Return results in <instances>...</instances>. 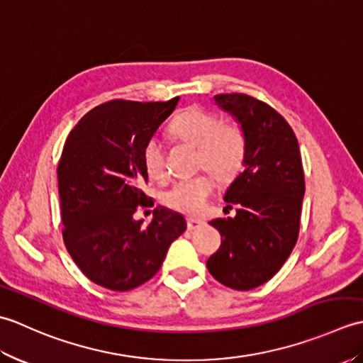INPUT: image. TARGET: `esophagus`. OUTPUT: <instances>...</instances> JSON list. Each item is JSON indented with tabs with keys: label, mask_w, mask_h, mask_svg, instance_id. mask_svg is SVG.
<instances>
[{
	"label": "esophagus",
	"mask_w": 363,
	"mask_h": 363,
	"mask_svg": "<svg viewBox=\"0 0 363 363\" xmlns=\"http://www.w3.org/2000/svg\"><path fill=\"white\" fill-rule=\"evenodd\" d=\"M201 226H203V221H201V220H198V218H187V228H189L190 230H195V229L201 228Z\"/></svg>",
	"instance_id": "34e87169"
}]
</instances>
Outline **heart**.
Segmentation results:
<instances>
[{
    "mask_svg": "<svg viewBox=\"0 0 363 363\" xmlns=\"http://www.w3.org/2000/svg\"><path fill=\"white\" fill-rule=\"evenodd\" d=\"M168 133L176 140L196 146L195 167L207 169L217 181L230 182L242 172L248 151V140L238 123L221 121L218 113L199 106H190L177 113L169 123ZM142 162L151 179H165L164 148L156 137H151L145 143ZM212 191L211 176L198 173L176 181L162 194V203L176 212L198 215L204 211Z\"/></svg>",
    "mask_w": 363,
    "mask_h": 363,
    "instance_id": "heart-1",
    "label": "heart"
}]
</instances>
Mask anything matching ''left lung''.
I'll return each mask as SVG.
<instances>
[{
    "instance_id": "8db88e82",
    "label": "left lung",
    "mask_w": 363,
    "mask_h": 363,
    "mask_svg": "<svg viewBox=\"0 0 363 363\" xmlns=\"http://www.w3.org/2000/svg\"><path fill=\"white\" fill-rule=\"evenodd\" d=\"M213 98L242 125L248 151L245 169L225 195L237 215L209 223L223 242L207 269L229 289L251 290L272 279L296 245L306 190L303 160L295 133L272 106L245 94Z\"/></svg>"
}]
</instances>
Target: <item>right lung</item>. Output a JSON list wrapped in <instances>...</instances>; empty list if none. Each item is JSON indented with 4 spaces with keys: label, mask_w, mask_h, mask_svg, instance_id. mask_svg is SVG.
<instances>
[{
    "label": "right lung",
    "mask_w": 363,
    "mask_h": 363,
    "mask_svg": "<svg viewBox=\"0 0 363 363\" xmlns=\"http://www.w3.org/2000/svg\"><path fill=\"white\" fill-rule=\"evenodd\" d=\"M179 101L112 99L94 107L68 134L57 165L65 248L91 282L128 291L159 272L187 229L182 215L156 207L150 225L137 207L154 203L142 190L145 143Z\"/></svg>",
    "instance_id": "right-lung-1"
}]
</instances>
